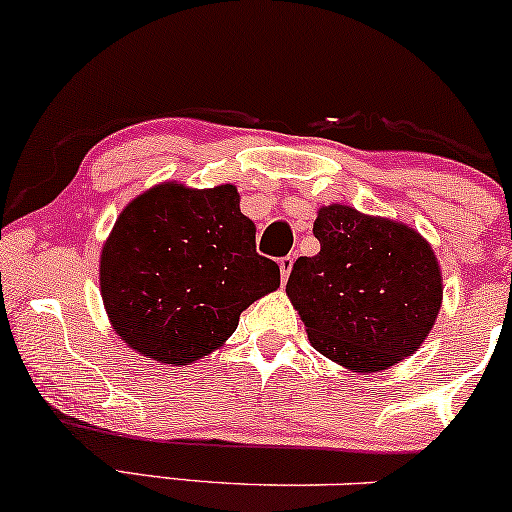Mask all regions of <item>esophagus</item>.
<instances>
[{"label":"esophagus","mask_w":512,"mask_h":512,"mask_svg":"<svg viewBox=\"0 0 512 512\" xmlns=\"http://www.w3.org/2000/svg\"><path fill=\"white\" fill-rule=\"evenodd\" d=\"M292 268H294V256L280 258V277H282V282H287V277H289V273H292Z\"/></svg>","instance_id":"obj_1"}]
</instances>
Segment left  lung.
Here are the masks:
<instances>
[{
  "label": "left lung",
  "instance_id": "8db88e82",
  "mask_svg": "<svg viewBox=\"0 0 512 512\" xmlns=\"http://www.w3.org/2000/svg\"><path fill=\"white\" fill-rule=\"evenodd\" d=\"M313 235L320 254L301 256L287 282L313 349L365 375L418 351L444 296L432 244L401 220L346 204L320 206Z\"/></svg>",
  "mask_w": 512,
  "mask_h": 512
}]
</instances>
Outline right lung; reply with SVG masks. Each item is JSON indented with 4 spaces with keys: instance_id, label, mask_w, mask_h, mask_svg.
Returning a JSON list of instances; mask_svg holds the SVG:
<instances>
[{
    "instance_id": "add662e5",
    "label": "right lung",
    "mask_w": 512,
    "mask_h": 512,
    "mask_svg": "<svg viewBox=\"0 0 512 512\" xmlns=\"http://www.w3.org/2000/svg\"><path fill=\"white\" fill-rule=\"evenodd\" d=\"M277 287L280 268L256 254L235 185H154L123 208L99 256L113 332L163 365L220 349L242 311Z\"/></svg>"
}]
</instances>
